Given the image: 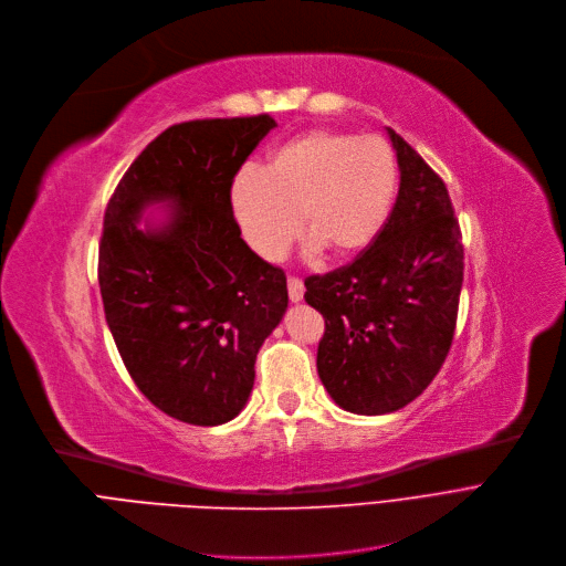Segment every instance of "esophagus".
<instances>
[{"label": "esophagus", "mask_w": 566, "mask_h": 566, "mask_svg": "<svg viewBox=\"0 0 566 566\" xmlns=\"http://www.w3.org/2000/svg\"><path fill=\"white\" fill-rule=\"evenodd\" d=\"M287 294L292 304H300L304 300V283L300 279H287Z\"/></svg>", "instance_id": "esophagus-1"}]
</instances>
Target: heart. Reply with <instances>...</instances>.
<instances>
[{"mask_svg":"<svg viewBox=\"0 0 566 566\" xmlns=\"http://www.w3.org/2000/svg\"><path fill=\"white\" fill-rule=\"evenodd\" d=\"M396 160L380 138L313 128L290 138L230 181L228 207L247 249L279 262L300 234L308 251L353 258L368 249L391 211Z\"/></svg>","mask_w":566,"mask_h":566,"instance_id":"1","label":"heart"}]
</instances>
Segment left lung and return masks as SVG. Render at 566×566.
I'll list each match as a JSON object with an SVG mask.
<instances>
[{
    "mask_svg": "<svg viewBox=\"0 0 566 566\" xmlns=\"http://www.w3.org/2000/svg\"><path fill=\"white\" fill-rule=\"evenodd\" d=\"M398 198L373 244L343 269L306 279L325 317L317 375L338 408L387 415L438 375L463 285V244L444 181L394 128Z\"/></svg>",
    "mask_w": 566,
    "mask_h": 566,
    "instance_id": "left-lung-1",
    "label": "left lung"
}]
</instances>
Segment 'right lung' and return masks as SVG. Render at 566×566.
Returning a JSON list of instances; mask_svg holds the SVG:
<instances>
[{"label": "right lung", "mask_w": 566, "mask_h": 566, "mask_svg": "<svg viewBox=\"0 0 566 566\" xmlns=\"http://www.w3.org/2000/svg\"><path fill=\"white\" fill-rule=\"evenodd\" d=\"M274 126L269 115L170 126L105 209L107 327L138 389L193 426L244 410L255 357L287 311L285 274L247 249L228 207L230 181Z\"/></svg>", "instance_id": "1"}]
</instances>
